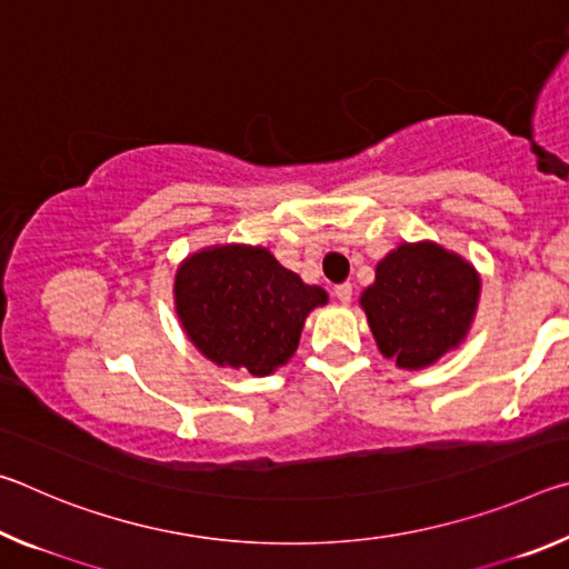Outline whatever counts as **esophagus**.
Listing matches in <instances>:
<instances>
[{
  "label": "esophagus",
  "instance_id": "esophagus-1",
  "mask_svg": "<svg viewBox=\"0 0 569 569\" xmlns=\"http://www.w3.org/2000/svg\"><path fill=\"white\" fill-rule=\"evenodd\" d=\"M333 296L339 298L341 303H349L351 296H353V286H351V283H339V286L333 288Z\"/></svg>",
  "mask_w": 569,
  "mask_h": 569
}]
</instances>
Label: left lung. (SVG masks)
<instances>
[{
  "mask_svg": "<svg viewBox=\"0 0 569 569\" xmlns=\"http://www.w3.org/2000/svg\"><path fill=\"white\" fill-rule=\"evenodd\" d=\"M479 276L437 243H403L361 296L373 339L401 369H423L459 346L475 319Z\"/></svg>",
  "mask_w": 569,
  "mask_h": 569,
  "instance_id": "1",
  "label": "left lung"
}]
</instances>
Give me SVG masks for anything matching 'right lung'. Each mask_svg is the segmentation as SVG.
<instances>
[{
    "label": "right lung",
    "mask_w": 569,
    "mask_h": 569,
    "mask_svg": "<svg viewBox=\"0 0 569 569\" xmlns=\"http://www.w3.org/2000/svg\"><path fill=\"white\" fill-rule=\"evenodd\" d=\"M329 301L266 248L220 246L190 256L176 276L182 329L218 366L266 377L291 359L306 316Z\"/></svg>",
    "instance_id": "add662e5"
}]
</instances>
